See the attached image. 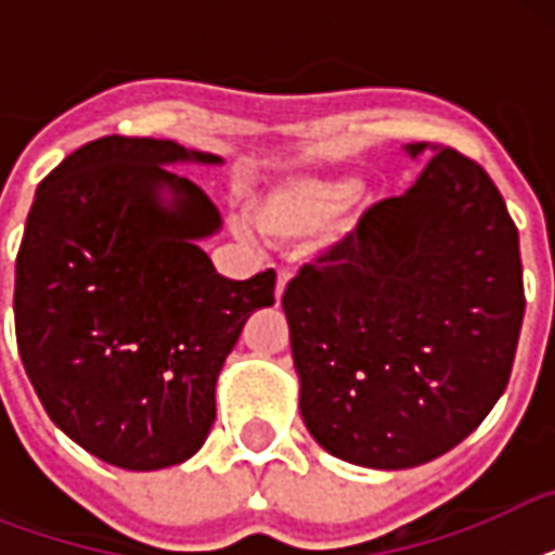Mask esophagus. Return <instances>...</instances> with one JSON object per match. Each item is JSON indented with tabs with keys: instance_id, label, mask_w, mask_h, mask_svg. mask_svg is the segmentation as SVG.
Listing matches in <instances>:
<instances>
[{
	"instance_id": "1",
	"label": "esophagus",
	"mask_w": 555,
	"mask_h": 555,
	"mask_svg": "<svg viewBox=\"0 0 555 555\" xmlns=\"http://www.w3.org/2000/svg\"><path fill=\"white\" fill-rule=\"evenodd\" d=\"M291 276H294V273H291L287 268L276 270V299H282V296H285V287H287V282H291Z\"/></svg>"
}]
</instances>
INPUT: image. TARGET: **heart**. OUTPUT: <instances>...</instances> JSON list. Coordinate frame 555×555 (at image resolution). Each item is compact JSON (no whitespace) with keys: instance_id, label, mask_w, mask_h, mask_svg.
<instances>
[{"instance_id":"b5f03b06","label":"heart","mask_w":555,"mask_h":555,"mask_svg":"<svg viewBox=\"0 0 555 555\" xmlns=\"http://www.w3.org/2000/svg\"><path fill=\"white\" fill-rule=\"evenodd\" d=\"M354 178H294L253 204V224L276 242L305 238L328 227L354 201Z\"/></svg>"}]
</instances>
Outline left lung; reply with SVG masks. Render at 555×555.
<instances>
[{
  "label": "left lung",
  "instance_id": "1",
  "mask_svg": "<svg viewBox=\"0 0 555 555\" xmlns=\"http://www.w3.org/2000/svg\"><path fill=\"white\" fill-rule=\"evenodd\" d=\"M403 195L291 279L282 308L299 412L334 457L426 464L481 426L525 320L518 227L487 169L449 146Z\"/></svg>",
  "mask_w": 555,
  "mask_h": 555
}]
</instances>
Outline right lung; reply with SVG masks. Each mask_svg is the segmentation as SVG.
I'll use <instances>...</instances> for the list:
<instances>
[{
	"label": "right lung",
	"mask_w": 555,
	"mask_h": 555,
	"mask_svg": "<svg viewBox=\"0 0 555 555\" xmlns=\"http://www.w3.org/2000/svg\"><path fill=\"white\" fill-rule=\"evenodd\" d=\"M178 160L221 164L155 138L86 143L42 178L16 253V346L39 403L86 452L138 473L198 452L218 371L276 287L273 270L238 282L212 268L198 238L221 218L167 172Z\"/></svg>",
	"instance_id": "1"
}]
</instances>
